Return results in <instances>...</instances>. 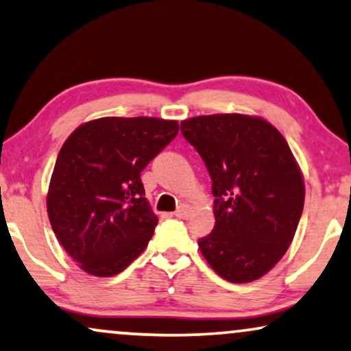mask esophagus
I'll return each mask as SVG.
<instances>
[{"mask_svg": "<svg viewBox=\"0 0 351 351\" xmlns=\"http://www.w3.org/2000/svg\"><path fill=\"white\" fill-rule=\"evenodd\" d=\"M190 213H192V208H190L189 205H180L179 210H177L174 215L177 216V218H180V219H187L189 216H190Z\"/></svg>", "mask_w": 351, "mask_h": 351, "instance_id": "1", "label": "esophagus"}]
</instances>
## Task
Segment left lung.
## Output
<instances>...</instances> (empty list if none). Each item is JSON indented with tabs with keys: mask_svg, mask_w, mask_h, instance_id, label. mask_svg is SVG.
Listing matches in <instances>:
<instances>
[{
	"mask_svg": "<svg viewBox=\"0 0 351 351\" xmlns=\"http://www.w3.org/2000/svg\"><path fill=\"white\" fill-rule=\"evenodd\" d=\"M180 132L211 176L215 228L198 241L221 278L249 283L287 252L304 206V180L287 140L261 117L200 115Z\"/></svg>",
	"mask_w": 351,
	"mask_h": 351,
	"instance_id": "left-lung-1",
	"label": "left lung"
}]
</instances>
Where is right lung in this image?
<instances>
[{
	"label": "right lung",
	"instance_id": "right-lung-1",
	"mask_svg": "<svg viewBox=\"0 0 351 351\" xmlns=\"http://www.w3.org/2000/svg\"><path fill=\"white\" fill-rule=\"evenodd\" d=\"M177 132L176 120L104 117L63 143L47 211L56 239L86 274H120L148 245L158 216L140 176Z\"/></svg>",
	"mask_w": 351,
	"mask_h": 351
}]
</instances>
